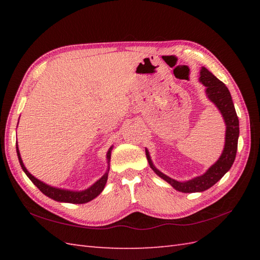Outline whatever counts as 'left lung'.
<instances>
[{
    "label": "left lung",
    "instance_id": "obj_1",
    "mask_svg": "<svg viewBox=\"0 0 260 260\" xmlns=\"http://www.w3.org/2000/svg\"><path fill=\"white\" fill-rule=\"evenodd\" d=\"M199 81L206 87V95L210 102H212L215 107L221 113L224 124H225V139L224 146L221 155L218 161L211 165L206 173L199 175L197 178L187 180L184 182L176 181L170 176L165 175L161 171L157 170L152 162L147 148H145L146 157L151 169L155 172L159 178L167 181L169 184L172 185L176 191L183 193L202 192L208 190L209 187L214 185L222 176L228 172L233 167L236 158L237 147H238V137H239V119L237 116L236 109L231 98L230 91L222 81H220L217 77L213 76L210 71L202 67L200 71V78Z\"/></svg>",
    "mask_w": 260,
    "mask_h": 260
}]
</instances>
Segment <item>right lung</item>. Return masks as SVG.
Listing matches in <instances>:
<instances>
[{
	"instance_id": "right-lung-1",
	"label": "right lung",
	"mask_w": 260,
	"mask_h": 260,
	"mask_svg": "<svg viewBox=\"0 0 260 260\" xmlns=\"http://www.w3.org/2000/svg\"><path fill=\"white\" fill-rule=\"evenodd\" d=\"M112 150H113V146H110V148L106 154V158H107V163H108V167H107L108 169L106 171V173H105L101 179L97 180L91 186L88 187V189L82 190V191H73V190H68V189H61V187L51 186L49 184H46L45 182H42L40 180H38L37 178H35V176H33L29 172V171L26 170V168L24 167L23 161H22V158H21V154H20V151H19L18 143H16V154H18L20 165H21L22 170H23V172L26 174L27 178H29L32 181V183L35 184L38 187V189L43 193V194H46L47 197L53 199L54 201L76 203V204L89 202V201L92 200V199H95L96 197H98L103 192L105 185H106L107 179H108L109 162H110V155H112Z\"/></svg>"
}]
</instances>
